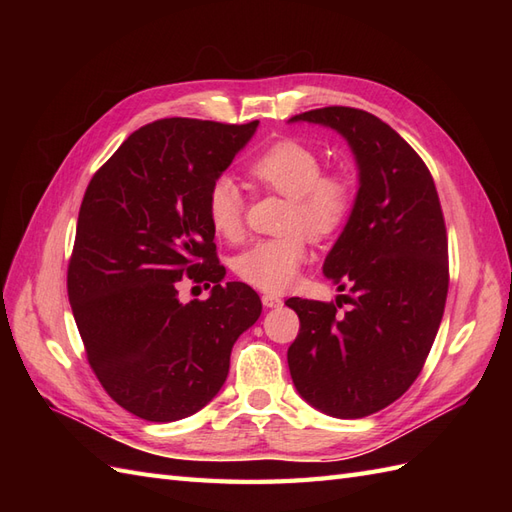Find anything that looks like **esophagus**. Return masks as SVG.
<instances>
[{"mask_svg": "<svg viewBox=\"0 0 512 512\" xmlns=\"http://www.w3.org/2000/svg\"><path fill=\"white\" fill-rule=\"evenodd\" d=\"M262 305H265V307H280V305H284V301L277 297V294H262Z\"/></svg>", "mask_w": 512, "mask_h": 512, "instance_id": "esophagus-1", "label": "esophagus"}]
</instances>
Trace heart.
<instances>
[{
    "label": "heart",
    "instance_id": "b5f03b06",
    "mask_svg": "<svg viewBox=\"0 0 512 512\" xmlns=\"http://www.w3.org/2000/svg\"><path fill=\"white\" fill-rule=\"evenodd\" d=\"M322 156L301 141L282 138L247 166V177L262 190L290 200L288 235L260 239L235 258V273L260 290L282 292L292 286L307 260L305 232L324 239L342 226L352 211L354 188L344 173H324ZM209 226L226 241L243 237L245 200L228 177H218L207 190Z\"/></svg>",
    "mask_w": 512,
    "mask_h": 512
}]
</instances>
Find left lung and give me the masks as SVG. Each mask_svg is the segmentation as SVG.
<instances>
[{
  "instance_id": "8db88e82",
  "label": "left lung",
  "mask_w": 512,
  "mask_h": 512,
  "mask_svg": "<svg viewBox=\"0 0 512 512\" xmlns=\"http://www.w3.org/2000/svg\"><path fill=\"white\" fill-rule=\"evenodd\" d=\"M290 121L337 130L359 164L352 213L322 267L348 294L286 301L301 322L288 348L290 376L320 412L363 418L410 389L440 329L448 292L440 198L421 156L376 115L324 106Z\"/></svg>"
}]
</instances>
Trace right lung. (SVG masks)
<instances>
[{
	"label": "right lung",
	"mask_w": 512,
	"mask_h": 512,
	"mask_svg": "<svg viewBox=\"0 0 512 512\" xmlns=\"http://www.w3.org/2000/svg\"><path fill=\"white\" fill-rule=\"evenodd\" d=\"M258 121L158 119L130 134L91 177L68 265V299L96 378L121 408L170 423L205 408L230 350L262 312L226 282L205 198ZM211 283L207 302L176 288Z\"/></svg>",
	"instance_id": "right-lung-1"
}]
</instances>
